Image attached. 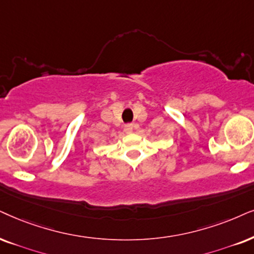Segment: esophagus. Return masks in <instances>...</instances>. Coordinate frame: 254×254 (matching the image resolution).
<instances>
[{
  "mask_svg": "<svg viewBox=\"0 0 254 254\" xmlns=\"http://www.w3.org/2000/svg\"><path fill=\"white\" fill-rule=\"evenodd\" d=\"M124 131L127 133H131L133 131V124H127L124 127Z\"/></svg>",
  "mask_w": 254,
  "mask_h": 254,
  "instance_id": "esophagus-1",
  "label": "esophagus"
}]
</instances>
